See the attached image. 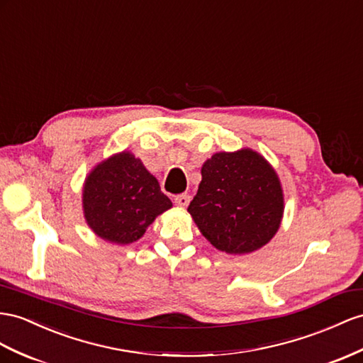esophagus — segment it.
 <instances>
[{"mask_svg": "<svg viewBox=\"0 0 363 363\" xmlns=\"http://www.w3.org/2000/svg\"><path fill=\"white\" fill-rule=\"evenodd\" d=\"M174 203L181 208H185L190 203V196H189V194H185V193L179 194V196L174 198Z\"/></svg>", "mask_w": 363, "mask_h": 363, "instance_id": "34e87169", "label": "esophagus"}]
</instances>
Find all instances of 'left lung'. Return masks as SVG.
Wrapping results in <instances>:
<instances>
[{"mask_svg":"<svg viewBox=\"0 0 363 363\" xmlns=\"http://www.w3.org/2000/svg\"><path fill=\"white\" fill-rule=\"evenodd\" d=\"M201 174L189 213L213 247L247 255L270 242L282 220L284 193L264 156L250 148L215 153Z\"/></svg>","mask_w":363,"mask_h":363,"instance_id":"8db88e82","label":"left lung"}]
</instances>
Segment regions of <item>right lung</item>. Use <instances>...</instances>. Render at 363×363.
<instances>
[{
    "label": "right lung",
    "instance_id": "right-lung-1",
    "mask_svg": "<svg viewBox=\"0 0 363 363\" xmlns=\"http://www.w3.org/2000/svg\"><path fill=\"white\" fill-rule=\"evenodd\" d=\"M82 208L87 225L101 239L113 244H132L172 201L160 182L130 152L110 156L86 178Z\"/></svg>",
    "mask_w": 363,
    "mask_h": 363
}]
</instances>
